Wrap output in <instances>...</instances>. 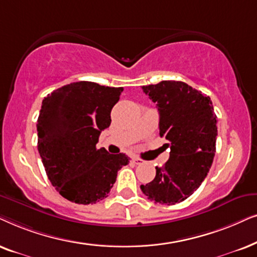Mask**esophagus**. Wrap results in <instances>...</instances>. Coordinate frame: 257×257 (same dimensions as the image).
Segmentation results:
<instances>
[{
    "label": "esophagus",
    "mask_w": 257,
    "mask_h": 257,
    "mask_svg": "<svg viewBox=\"0 0 257 257\" xmlns=\"http://www.w3.org/2000/svg\"><path fill=\"white\" fill-rule=\"evenodd\" d=\"M133 161H134L135 164H143V160L139 159V157H134V159H133Z\"/></svg>",
    "instance_id": "esophagus-1"
}]
</instances>
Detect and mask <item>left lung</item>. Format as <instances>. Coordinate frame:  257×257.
<instances>
[{"label":"left lung","instance_id":"obj_1","mask_svg":"<svg viewBox=\"0 0 257 257\" xmlns=\"http://www.w3.org/2000/svg\"><path fill=\"white\" fill-rule=\"evenodd\" d=\"M142 89L159 109L160 136L169 142L170 157L141 190L153 202L172 206L189 197L209 172L216 152V115L210 97L184 82L162 81Z\"/></svg>","mask_w":257,"mask_h":257}]
</instances>
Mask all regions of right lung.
<instances>
[{"mask_svg": "<svg viewBox=\"0 0 257 257\" xmlns=\"http://www.w3.org/2000/svg\"><path fill=\"white\" fill-rule=\"evenodd\" d=\"M123 88L80 81L63 85L42 101L37 118V149L48 179L64 198L94 204L109 195L125 154L97 149L102 131Z\"/></svg>", "mask_w": 257, "mask_h": 257, "instance_id": "right-lung-1", "label": "right lung"}]
</instances>
